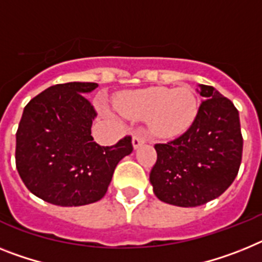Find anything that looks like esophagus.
Wrapping results in <instances>:
<instances>
[{"label":"esophagus","mask_w":262,"mask_h":262,"mask_svg":"<svg viewBox=\"0 0 262 262\" xmlns=\"http://www.w3.org/2000/svg\"><path fill=\"white\" fill-rule=\"evenodd\" d=\"M132 144H133V148L137 149L140 148L142 144H145V137L141 135V133H135L133 135V138H132Z\"/></svg>","instance_id":"1"}]
</instances>
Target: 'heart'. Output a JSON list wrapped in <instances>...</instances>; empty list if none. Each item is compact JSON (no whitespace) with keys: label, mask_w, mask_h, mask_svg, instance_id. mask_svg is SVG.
Instances as JSON below:
<instances>
[{"label":"heart","mask_w":262,"mask_h":262,"mask_svg":"<svg viewBox=\"0 0 262 262\" xmlns=\"http://www.w3.org/2000/svg\"><path fill=\"white\" fill-rule=\"evenodd\" d=\"M118 112L129 118H148L149 129L160 138L185 133L199 113V101L188 86H151L130 90L116 98Z\"/></svg>","instance_id":"1"}]
</instances>
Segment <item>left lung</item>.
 <instances>
[{"mask_svg": "<svg viewBox=\"0 0 262 262\" xmlns=\"http://www.w3.org/2000/svg\"><path fill=\"white\" fill-rule=\"evenodd\" d=\"M202 102L194 122L179 138L156 144L150 184L158 200L193 208L217 199L232 185L243 157L238 111L213 86L197 85Z\"/></svg>", "mask_w": 262, "mask_h": 262, "instance_id": "1", "label": "left lung"}]
</instances>
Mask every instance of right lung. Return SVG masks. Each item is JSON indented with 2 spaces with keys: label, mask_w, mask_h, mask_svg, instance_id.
<instances>
[{
  "label": "right lung",
  "mask_w": 262,
  "mask_h": 262,
  "mask_svg": "<svg viewBox=\"0 0 262 262\" xmlns=\"http://www.w3.org/2000/svg\"><path fill=\"white\" fill-rule=\"evenodd\" d=\"M97 86L58 83L24 109L15 135V166L26 188L53 205L81 206L102 199L117 164L133 151L130 136L113 146L94 142L97 113L83 94Z\"/></svg>",
  "instance_id": "add662e5"
}]
</instances>
